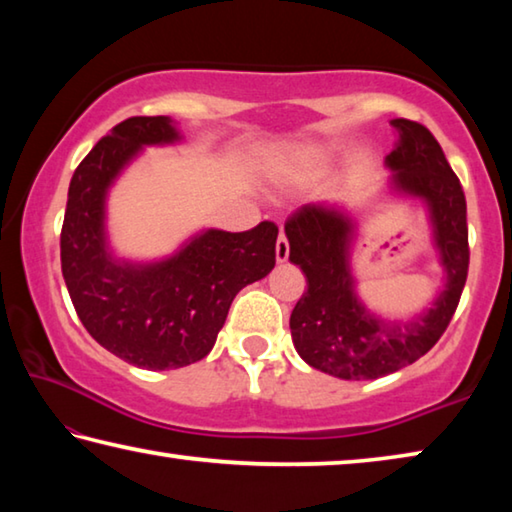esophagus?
<instances>
[{
	"mask_svg": "<svg viewBox=\"0 0 512 512\" xmlns=\"http://www.w3.org/2000/svg\"><path fill=\"white\" fill-rule=\"evenodd\" d=\"M275 259H277V264L287 262L289 259V241H287V237H284V232H280V237H277V241H275Z\"/></svg>",
	"mask_w": 512,
	"mask_h": 512,
	"instance_id": "obj_1",
	"label": "esophagus"
}]
</instances>
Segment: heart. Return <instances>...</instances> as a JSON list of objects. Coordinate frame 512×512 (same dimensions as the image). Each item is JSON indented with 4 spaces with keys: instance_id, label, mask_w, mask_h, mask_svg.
<instances>
[{
    "instance_id": "obj_1",
    "label": "heart",
    "mask_w": 512,
    "mask_h": 512,
    "mask_svg": "<svg viewBox=\"0 0 512 512\" xmlns=\"http://www.w3.org/2000/svg\"><path fill=\"white\" fill-rule=\"evenodd\" d=\"M327 155V146H300V149L284 151L277 160L275 176L280 183H289L293 178L318 169L327 160Z\"/></svg>"
}]
</instances>
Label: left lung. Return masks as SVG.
Here are the masks:
<instances>
[{"mask_svg": "<svg viewBox=\"0 0 512 512\" xmlns=\"http://www.w3.org/2000/svg\"><path fill=\"white\" fill-rule=\"evenodd\" d=\"M391 126L397 144L384 160L393 171L388 187L427 207L431 241L443 266L445 284L429 309L391 320L363 305L350 264L357 219L341 205L309 203L284 225L291 264L307 277V291L289 320L293 345L311 368L339 379H377L427 354L454 316L470 266L461 180L422 124L393 119Z\"/></svg>", "mask_w": 512, "mask_h": 512, "instance_id": "obj_1", "label": "left lung"}]
</instances>
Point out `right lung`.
<instances>
[{
  "instance_id": "add662e5",
  "label": "right lung",
  "mask_w": 512,
  "mask_h": 512,
  "mask_svg": "<svg viewBox=\"0 0 512 512\" xmlns=\"http://www.w3.org/2000/svg\"><path fill=\"white\" fill-rule=\"evenodd\" d=\"M180 140L171 117L117 124L76 167L60 232L63 277L83 327L115 357L146 370L207 357L237 293L275 266L271 221L246 232L201 230L155 262L115 255L106 230L110 187L144 146Z\"/></svg>"
}]
</instances>
